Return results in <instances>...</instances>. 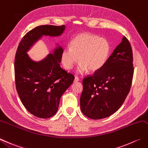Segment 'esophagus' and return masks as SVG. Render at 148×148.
I'll list each match as a JSON object with an SVG mask.
<instances>
[{
    "instance_id": "esophagus-1",
    "label": "esophagus",
    "mask_w": 148,
    "mask_h": 148,
    "mask_svg": "<svg viewBox=\"0 0 148 148\" xmlns=\"http://www.w3.org/2000/svg\"><path fill=\"white\" fill-rule=\"evenodd\" d=\"M79 77H75V78H74V82H79Z\"/></svg>"
}]
</instances>
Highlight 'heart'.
<instances>
[{"mask_svg": "<svg viewBox=\"0 0 148 148\" xmlns=\"http://www.w3.org/2000/svg\"><path fill=\"white\" fill-rule=\"evenodd\" d=\"M109 52L110 45L105 38L90 33H81L72 40L71 48L63 49L61 60L63 66L71 70L79 60L76 71L82 74L88 70L96 72L102 68Z\"/></svg>", "mask_w": 148, "mask_h": 148, "instance_id": "heart-1", "label": "heart"}]
</instances>
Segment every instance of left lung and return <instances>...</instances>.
I'll return each instance as SVG.
<instances>
[{"label": "left lung", "instance_id": "left-lung-1", "mask_svg": "<svg viewBox=\"0 0 148 148\" xmlns=\"http://www.w3.org/2000/svg\"><path fill=\"white\" fill-rule=\"evenodd\" d=\"M131 45L125 36L103 66L83 80L80 97L83 114L101 119L117 111L128 95L134 76Z\"/></svg>", "mask_w": 148, "mask_h": 148}]
</instances>
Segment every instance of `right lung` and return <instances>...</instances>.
<instances>
[{"mask_svg": "<svg viewBox=\"0 0 148 148\" xmlns=\"http://www.w3.org/2000/svg\"><path fill=\"white\" fill-rule=\"evenodd\" d=\"M65 25H40L23 37L14 60L16 88L23 105L34 116L49 118L58 109L62 94L73 83L74 76L61 67L63 48L56 43L53 53L34 61L27 52L43 36L58 37Z\"/></svg>", "mask_w": 148, "mask_h": 148, "instance_id": "1", "label": "right lung"}]
</instances>
